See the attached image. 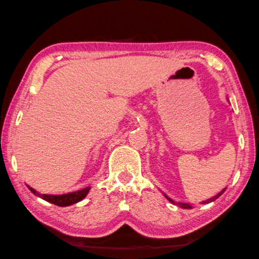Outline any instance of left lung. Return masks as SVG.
Masks as SVG:
<instances>
[{"mask_svg": "<svg viewBox=\"0 0 259 259\" xmlns=\"http://www.w3.org/2000/svg\"><path fill=\"white\" fill-rule=\"evenodd\" d=\"M225 189H227V188H224V189L222 190V191H220L218 195H215L214 197H211V198H209V199H207V200H204V201H201V204H208V203H211V201H214V200H216L219 198V197L223 194V192L225 191ZM164 195V197H165V198L168 200V201H171L172 204H175V205H179L180 206V207H182V208H186V209H190V208H192V205L191 204H189V203H176L175 200L173 199H171L170 197L168 196H166L165 194H163Z\"/></svg>", "mask_w": 259, "mask_h": 259, "instance_id": "1", "label": "left lung"}]
</instances>
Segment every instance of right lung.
Returning a JSON list of instances; mask_svg holds the SVG:
<instances>
[{
	"mask_svg": "<svg viewBox=\"0 0 259 259\" xmlns=\"http://www.w3.org/2000/svg\"><path fill=\"white\" fill-rule=\"evenodd\" d=\"M27 187L29 188V190L37 197H40L41 199L49 201V203L54 204L56 206H61V207H65V206H70L82 200L84 197L87 196L88 191L91 190V187H86L84 189L73 191V192H68V194H63V195H45V194H39V192H37L35 189H32V188L29 186Z\"/></svg>",
	"mask_w": 259,
	"mask_h": 259,
	"instance_id": "add662e5",
	"label": "right lung"
}]
</instances>
